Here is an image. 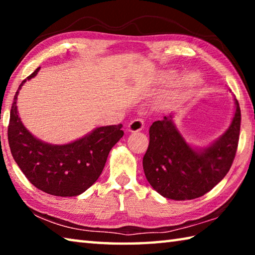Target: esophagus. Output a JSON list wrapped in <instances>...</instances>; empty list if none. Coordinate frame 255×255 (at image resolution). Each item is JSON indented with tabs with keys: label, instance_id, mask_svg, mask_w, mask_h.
<instances>
[{
	"label": "esophagus",
	"instance_id": "34e87169",
	"mask_svg": "<svg viewBox=\"0 0 255 255\" xmlns=\"http://www.w3.org/2000/svg\"><path fill=\"white\" fill-rule=\"evenodd\" d=\"M145 124L141 119H135L130 122V124L128 125V130L130 132H136V131H139L141 129L144 128Z\"/></svg>",
	"mask_w": 255,
	"mask_h": 255
}]
</instances>
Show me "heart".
<instances>
[{"label":"heart","mask_w":255,"mask_h":255,"mask_svg":"<svg viewBox=\"0 0 255 255\" xmlns=\"http://www.w3.org/2000/svg\"><path fill=\"white\" fill-rule=\"evenodd\" d=\"M201 76L197 72H189L181 79L180 88L184 90L197 88L201 83Z\"/></svg>","instance_id":"1"}]
</instances>
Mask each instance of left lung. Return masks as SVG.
<instances>
[{"label":"left lung","mask_w":255,"mask_h":255,"mask_svg":"<svg viewBox=\"0 0 255 255\" xmlns=\"http://www.w3.org/2000/svg\"><path fill=\"white\" fill-rule=\"evenodd\" d=\"M234 116L227 130L205 147L189 144L166 115L149 127V145L143 157L145 176L159 195L173 200L204 196L224 179L234 161L241 128L236 99Z\"/></svg>","instance_id":"1"}]
</instances>
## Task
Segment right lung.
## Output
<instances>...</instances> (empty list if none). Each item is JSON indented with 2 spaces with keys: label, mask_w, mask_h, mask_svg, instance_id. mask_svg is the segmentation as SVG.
Returning a JSON list of instances; mask_svg holds the SVG:
<instances>
[{
  "label": "right lung",
  "mask_w": 255,
  "mask_h": 255,
  "mask_svg": "<svg viewBox=\"0 0 255 255\" xmlns=\"http://www.w3.org/2000/svg\"><path fill=\"white\" fill-rule=\"evenodd\" d=\"M39 70L22 81L12 103L7 129L12 156L25 178L41 191L58 197L79 196L100 176L111 148L124 136L123 125L98 127L64 145L38 139L21 122L16 100L22 85Z\"/></svg>",
  "instance_id": "add662e5"
}]
</instances>
